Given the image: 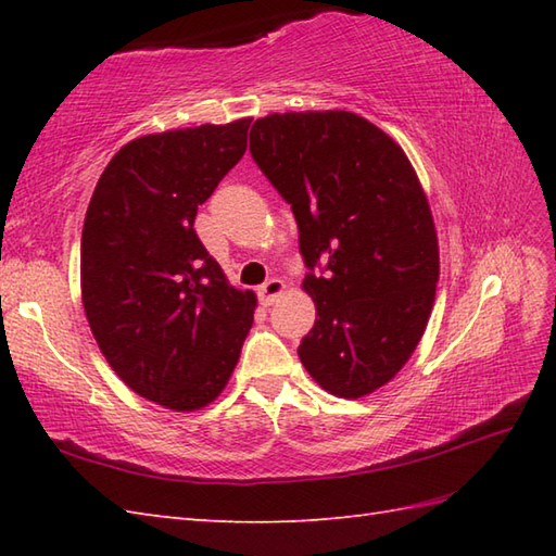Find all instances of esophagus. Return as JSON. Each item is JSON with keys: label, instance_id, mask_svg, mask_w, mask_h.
I'll use <instances>...</instances> for the list:
<instances>
[{"label": "esophagus", "instance_id": "obj_1", "mask_svg": "<svg viewBox=\"0 0 556 556\" xmlns=\"http://www.w3.org/2000/svg\"><path fill=\"white\" fill-rule=\"evenodd\" d=\"M285 289H287V285L281 279H267L265 285L257 289V296H260V301H263L265 305H271L277 296H281V293H285Z\"/></svg>", "mask_w": 556, "mask_h": 556}]
</instances>
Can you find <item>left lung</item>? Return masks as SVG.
Segmentation results:
<instances>
[{
	"mask_svg": "<svg viewBox=\"0 0 556 556\" xmlns=\"http://www.w3.org/2000/svg\"><path fill=\"white\" fill-rule=\"evenodd\" d=\"M251 155L291 205L311 269L303 289L317 317L301 363L329 394H372L416 351L440 279L416 169L382 128L341 110L263 116Z\"/></svg>",
	"mask_w": 556,
	"mask_h": 556,
	"instance_id": "1",
	"label": "left lung"
}]
</instances>
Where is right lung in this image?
<instances>
[{
	"label": "right lung",
	"mask_w": 556,
	"mask_h": 556,
	"mask_svg": "<svg viewBox=\"0 0 556 556\" xmlns=\"http://www.w3.org/2000/svg\"><path fill=\"white\" fill-rule=\"evenodd\" d=\"M251 119L140 136L104 167L80 236V296L126 387L172 410L212 404L239 363L255 293L233 289L193 229L243 157Z\"/></svg>",
	"instance_id": "1"
}]
</instances>
